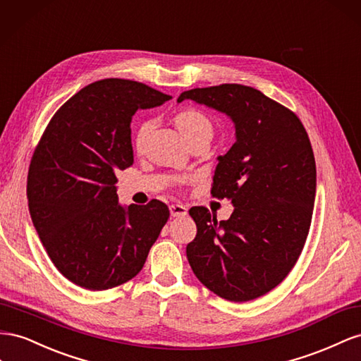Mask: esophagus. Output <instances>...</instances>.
I'll use <instances>...</instances> for the list:
<instances>
[{
    "instance_id": "esophagus-1",
    "label": "esophagus",
    "mask_w": 361,
    "mask_h": 361,
    "mask_svg": "<svg viewBox=\"0 0 361 361\" xmlns=\"http://www.w3.org/2000/svg\"><path fill=\"white\" fill-rule=\"evenodd\" d=\"M169 210H171V214L173 216V218H183V216L188 214L186 205H183V204H171Z\"/></svg>"
}]
</instances>
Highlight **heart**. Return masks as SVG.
Returning <instances> with one entry per match:
<instances>
[{"label":"heart","mask_w":361,"mask_h":361,"mask_svg":"<svg viewBox=\"0 0 361 361\" xmlns=\"http://www.w3.org/2000/svg\"><path fill=\"white\" fill-rule=\"evenodd\" d=\"M175 126H177L181 135L186 137V140L192 139L193 136L204 135V133H209V135H212L213 133L212 121L205 116L202 111H200L197 109H186V110H181L180 113H177V116H175ZM151 127H152V122L145 121V122H142L139 128L136 130V135H135L136 149L142 148Z\"/></svg>","instance_id":"1"}]
</instances>
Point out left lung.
Masks as SVG:
<instances>
[{
  "mask_svg": "<svg viewBox=\"0 0 361 361\" xmlns=\"http://www.w3.org/2000/svg\"><path fill=\"white\" fill-rule=\"evenodd\" d=\"M192 99L225 113L235 142L218 157L214 198L231 200L230 219L205 207L189 214L197 238L186 248L193 274L224 300L245 302L271 292L301 255L312 224L316 163L310 139L292 110L242 85L186 90Z\"/></svg>",
  "mask_w": 361,
  "mask_h": 361,
  "instance_id": "8db88e82",
  "label": "left lung"
}]
</instances>
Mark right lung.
Masks as SVG:
<instances>
[{
	"instance_id": "right-lung-1",
	"label": "right lung",
	"mask_w": 361,
	"mask_h": 361,
	"mask_svg": "<svg viewBox=\"0 0 361 361\" xmlns=\"http://www.w3.org/2000/svg\"><path fill=\"white\" fill-rule=\"evenodd\" d=\"M172 97L106 78L69 98L40 137L27 178L30 216L59 272L87 290L136 276L168 222L161 201L122 207L116 172L133 164L131 118Z\"/></svg>"
}]
</instances>
